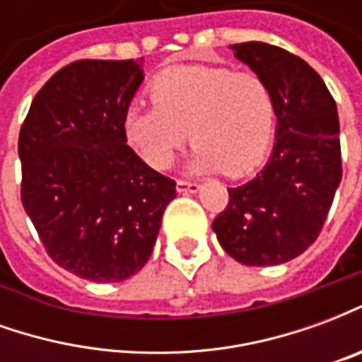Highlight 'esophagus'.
Returning a JSON list of instances; mask_svg holds the SVG:
<instances>
[{"mask_svg":"<svg viewBox=\"0 0 362 362\" xmlns=\"http://www.w3.org/2000/svg\"><path fill=\"white\" fill-rule=\"evenodd\" d=\"M176 189H178V194H196L197 189H199V184L197 182L178 180L176 182Z\"/></svg>","mask_w":362,"mask_h":362,"instance_id":"obj_1","label":"esophagus"}]
</instances>
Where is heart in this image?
<instances>
[{"label": "heart", "instance_id": "1", "mask_svg": "<svg viewBox=\"0 0 362 362\" xmlns=\"http://www.w3.org/2000/svg\"><path fill=\"white\" fill-rule=\"evenodd\" d=\"M153 104H132L124 114V134L137 155L165 170L189 141L192 166L221 168L240 176L266 155L275 126L272 90L258 74L228 67L182 66L158 74L151 83Z\"/></svg>", "mask_w": 362, "mask_h": 362}]
</instances>
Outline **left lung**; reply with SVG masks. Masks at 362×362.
<instances>
[{
    "instance_id": "obj_1",
    "label": "left lung",
    "mask_w": 362,
    "mask_h": 362,
    "mask_svg": "<svg viewBox=\"0 0 362 362\" xmlns=\"http://www.w3.org/2000/svg\"><path fill=\"white\" fill-rule=\"evenodd\" d=\"M230 48L267 83L277 129L266 166L228 188L213 230L244 266H279L318 238L341 182L337 106L322 77L295 54L266 42Z\"/></svg>"
}]
</instances>
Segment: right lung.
<instances>
[{
  "mask_svg": "<svg viewBox=\"0 0 362 362\" xmlns=\"http://www.w3.org/2000/svg\"><path fill=\"white\" fill-rule=\"evenodd\" d=\"M143 59H77L38 90L21 126V202L44 248L81 279H129L149 259L176 182L127 145Z\"/></svg>",
  "mask_w": 362,
  "mask_h": 362,
  "instance_id": "obj_1",
  "label": "right lung"
}]
</instances>
